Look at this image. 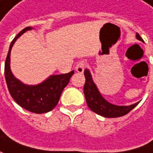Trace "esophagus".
<instances>
[{"label": "esophagus", "mask_w": 153, "mask_h": 153, "mask_svg": "<svg viewBox=\"0 0 153 153\" xmlns=\"http://www.w3.org/2000/svg\"><path fill=\"white\" fill-rule=\"evenodd\" d=\"M85 63L84 62H79L77 64V66L75 67V70H76L77 73H79V74H82L84 72V69L85 68Z\"/></svg>", "instance_id": "34e87169"}]
</instances>
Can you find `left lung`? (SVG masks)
Segmentation results:
<instances>
[{"label":"left lung","instance_id":"8db88e82","mask_svg":"<svg viewBox=\"0 0 153 153\" xmlns=\"http://www.w3.org/2000/svg\"><path fill=\"white\" fill-rule=\"evenodd\" d=\"M136 38L139 41H143L139 33H136ZM85 83L84 85V94L88 107L99 115L105 118H118L127 114L132 110L139 102L132 104L131 105H117L108 102L100 93L97 85L94 82L90 71L85 68L84 71Z\"/></svg>","mask_w":153,"mask_h":153}]
</instances>
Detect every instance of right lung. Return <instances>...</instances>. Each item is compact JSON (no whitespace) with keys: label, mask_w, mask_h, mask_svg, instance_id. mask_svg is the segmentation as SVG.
Wrapping results in <instances>:
<instances>
[{"label":"right lung","mask_w":153,"mask_h":153,"mask_svg":"<svg viewBox=\"0 0 153 153\" xmlns=\"http://www.w3.org/2000/svg\"><path fill=\"white\" fill-rule=\"evenodd\" d=\"M32 29L31 27L24 28L11 42L5 62V79L8 91L16 103L29 112L41 114L52 111L57 105L61 93L69 83L74 71L65 74L51 75L37 85H27L16 79L10 69L11 49L19 37Z\"/></svg>","instance_id":"right-lung-1"}]
</instances>
